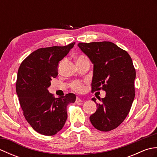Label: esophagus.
Wrapping results in <instances>:
<instances>
[{"label":"esophagus","mask_w":157,"mask_h":157,"mask_svg":"<svg viewBox=\"0 0 157 157\" xmlns=\"http://www.w3.org/2000/svg\"><path fill=\"white\" fill-rule=\"evenodd\" d=\"M82 102V100L79 98V97H76V100H75V103H79Z\"/></svg>","instance_id":"1"}]
</instances>
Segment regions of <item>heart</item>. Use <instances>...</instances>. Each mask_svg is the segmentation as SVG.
Listing matches in <instances>:
<instances>
[{"label": "heart", "mask_w": 157, "mask_h": 157, "mask_svg": "<svg viewBox=\"0 0 157 157\" xmlns=\"http://www.w3.org/2000/svg\"><path fill=\"white\" fill-rule=\"evenodd\" d=\"M84 59H86V57L84 56H79L77 59V61H79V60H84ZM71 87L74 90L77 91V92H82L83 90H84V86L78 81H75L71 83Z\"/></svg>", "instance_id": "heart-1"}]
</instances>
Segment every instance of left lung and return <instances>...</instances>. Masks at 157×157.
Masks as SVG:
<instances>
[{
  "mask_svg": "<svg viewBox=\"0 0 157 157\" xmlns=\"http://www.w3.org/2000/svg\"><path fill=\"white\" fill-rule=\"evenodd\" d=\"M81 51L94 65L92 91L106 92L90 117L92 125L102 132L114 129L124 121L135 97L136 70L131 56L111 42H79Z\"/></svg>",
  "mask_w": 157,
  "mask_h": 157,
  "instance_id": "8db88e82",
  "label": "left lung"
}]
</instances>
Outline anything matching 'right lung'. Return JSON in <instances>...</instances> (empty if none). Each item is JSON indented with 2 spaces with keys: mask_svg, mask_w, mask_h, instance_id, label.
<instances>
[{
  "mask_svg": "<svg viewBox=\"0 0 157 157\" xmlns=\"http://www.w3.org/2000/svg\"><path fill=\"white\" fill-rule=\"evenodd\" d=\"M75 44L39 48L19 66L17 94L25 119L39 134L53 136L59 132L67 118V106L75 101L73 93L55 98L48 90L58 75L59 61Z\"/></svg>",
  "mask_w": 157,
  "mask_h": 157,
  "instance_id": "add662e5",
  "label": "right lung"
}]
</instances>
